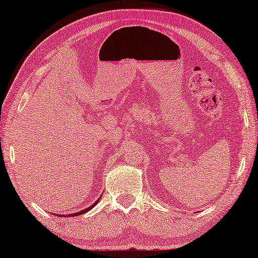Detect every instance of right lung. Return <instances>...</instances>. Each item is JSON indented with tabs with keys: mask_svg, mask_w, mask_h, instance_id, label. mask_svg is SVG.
Returning a JSON list of instances; mask_svg holds the SVG:
<instances>
[{
	"mask_svg": "<svg viewBox=\"0 0 258 258\" xmlns=\"http://www.w3.org/2000/svg\"><path fill=\"white\" fill-rule=\"evenodd\" d=\"M99 199H100V198H99ZM99 199L98 200H97L96 202H95V204L94 205H91L90 207H89V208H87V209H83V210H81V212H78V213H75V214H72V215H67V216H79V215H83V214H86V213H88V212H89V210H91L92 208H94V207L97 205V204H98V201H99ZM54 216H56V215H54ZM66 216V217H67Z\"/></svg>",
	"mask_w": 258,
	"mask_h": 258,
	"instance_id": "obj_1",
	"label": "right lung"
}]
</instances>
